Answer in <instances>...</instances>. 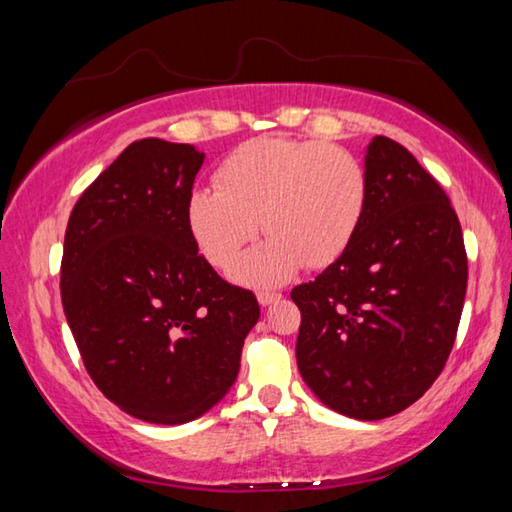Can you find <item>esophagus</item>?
<instances>
[{"label":"esophagus","instance_id":"obj_1","mask_svg":"<svg viewBox=\"0 0 512 512\" xmlns=\"http://www.w3.org/2000/svg\"><path fill=\"white\" fill-rule=\"evenodd\" d=\"M257 300H259V305H262V307H268V305H273V302H280L282 300V293H277V291H259L257 293Z\"/></svg>","mask_w":512,"mask_h":512}]
</instances>
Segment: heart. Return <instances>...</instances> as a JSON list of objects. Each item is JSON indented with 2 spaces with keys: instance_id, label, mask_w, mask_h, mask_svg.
Returning a JSON list of instances; mask_svg holds the SVG:
<instances>
[{
  "instance_id": "1",
  "label": "heart",
  "mask_w": 512,
  "mask_h": 512,
  "mask_svg": "<svg viewBox=\"0 0 512 512\" xmlns=\"http://www.w3.org/2000/svg\"><path fill=\"white\" fill-rule=\"evenodd\" d=\"M366 171L343 146L257 137L216 169V187L196 189L187 219L207 262L225 268L253 241L262 219L268 239L241 259L235 277L277 284L300 266L325 268L343 255L366 210Z\"/></svg>"
}]
</instances>
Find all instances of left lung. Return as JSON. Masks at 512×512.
I'll return each instance as SVG.
<instances>
[{
    "label": "left lung",
    "mask_w": 512,
    "mask_h": 512,
    "mask_svg": "<svg viewBox=\"0 0 512 512\" xmlns=\"http://www.w3.org/2000/svg\"><path fill=\"white\" fill-rule=\"evenodd\" d=\"M350 246L298 284L296 359L329 409L381 420L429 391L454 348L467 289L463 230L438 180L391 137L366 155Z\"/></svg>",
    "instance_id": "1"
}]
</instances>
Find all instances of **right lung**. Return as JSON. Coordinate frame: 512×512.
I'll use <instances>...</instances> for the list:
<instances>
[{
  "instance_id": "obj_1",
  "label": "right lung",
  "mask_w": 512,
  "mask_h": 512,
  "mask_svg": "<svg viewBox=\"0 0 512 512\" xmlns=\"http://www.w3.org/2000/svg\"><path fill=\"white\" fill-rule=\"evenodd\" d=\"M205 153L140 140L69 214L60 296L83 366L121 411L155 424L203 415L235 384L259 318L253 291L198 253L187 207Z\"/></svg>"
}]
</instances>
